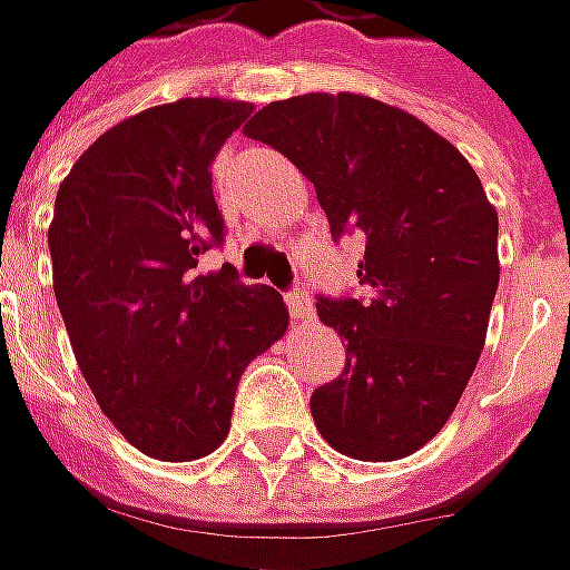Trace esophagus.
Here are the masks:
<instances>
[{
    "mask_svg": "<svg viewBox=\"0 0 570 570\" xmlns=\"http://www.w3.org/2000/svg\"><path fill=\"white\" fill-rule=\"evenodd\" d=\"M286 305H289V312H293V318L296 322H308L315 312H312V299H308V293H305L303 286H293L289 293H286Z\"/></svg>",
    "mask_w": 570,
    "mask_h": 570,
    "instance_id": "obj_1",
    "label": "esophagus"
}]
</instances>
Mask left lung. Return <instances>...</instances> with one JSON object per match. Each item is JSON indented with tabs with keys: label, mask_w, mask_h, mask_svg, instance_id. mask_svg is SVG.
I'll list each match as a JSON object with an SVG mask.
<instances>
[{
	"label": "left lung",
	"mask_w": 570,
	"mask_h": 570,
	"mask_svg": "<svg viewBox=\"0 0 570 570\" xmlns=\"http://www.w3.org/2000/svg\"><path fill=\"white\" fill-rule=\"evenodd\" d=\"M315 186L331 236L363 233L360 296H318L346 341L312 416L334 451L401 461L439 435L480 363L499 289V214L463 154L360 94L274 100L246 126Z\"/></svg>",
	"instance_id": "1"
}]
</instances>
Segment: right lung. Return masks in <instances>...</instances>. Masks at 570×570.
<instances>
[{
    "label": "right lung",
    "instance_id": "1",
    "mask_svg": "<svg viewBox=\"0 0 570 570\" xmlns=\"http://www.w3.org/2000/svg\"><path fill=\"white\" fill-rule=\"evenodd\" d=\"M252 104L186 97L104 131L62 179L52 289L71 350L122 439L198 461L229 432L246 365L286 331L277 289L224 265L198 274L226 226L210 164Z\"/></svg>",
    "mask_w": 570,
    "mask_h": 570
}]
</instances>
